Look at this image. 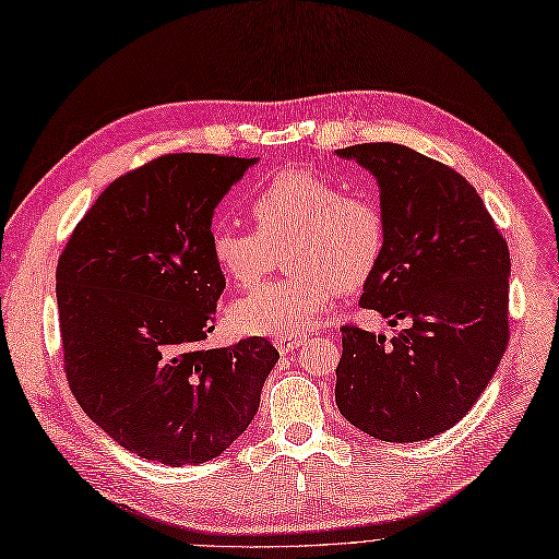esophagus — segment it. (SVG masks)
<instances>
[{
  "mask_svg": "<svg viewBox=\"0 0 559 559\" xmlns=\"http://www.w3.org/2000/svg\"><path fill=\"white\" fill-rule=\"evenodd\" d=\"M304 336H299V334H290V336H278L276 338V348H278V353H293V350H297L299 346H304Z\"/></svg>",
  "mask_w": 559,
  "mask_h": 559,
  "instance_id": "34e87169",
  "label": "esophagus"
}]
</instances>
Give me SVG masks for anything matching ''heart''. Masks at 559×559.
<instances>
[{
	"mask_svg": "<svg viewBox=\"0 0 559 559\" xmlns=\"http://www.w3.org/2000/svg\"><path fill=\"white\" fill-rule=\"evenodd\" d=\"M255 229L215 227L211 258L241 287L260 283L287 248L293 269L241 297L231 320L246 334H301L328 309L336 287L357 290L381 264L385 215L373 197L344 192L334 178L290 167L276 171L250 202Z\"/></svg>",
	"mask_w": 559,
	"mask_h": 559,
	"instance_id": "1",
	"label": "heart"
}]
</instances>
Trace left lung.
I'll return each instance as SVG.
<instances>
[{
	"label": "left lung",
	"mask_w": 559,
	"mask_h": 559,
	"mask_svg": "<svg viewBox=\"0 0 559 559\" xmlns=\"http://www.w3.org/2000/svg\"><path fill=\"white\" fill-rule=\"evenodd\" d=\"M373 174L385 250L359 304L411 328H341L336 406L369 437L413 443L472 411L509 346V246L474 186L400 143L336 151Z\"/></svg>",
	"instance_id": "left-lung-1"
}]
</instances>
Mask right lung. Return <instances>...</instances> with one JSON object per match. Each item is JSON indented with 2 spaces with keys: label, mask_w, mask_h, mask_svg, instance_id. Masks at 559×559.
<instances>
[{
  "label": "right lung",
  "mask_w": 559,
  "mask_h": 559,
  "mask_svg": "<svg viewBox=\"0 0 559 559\" xmlns=\"http://www.w3.org/2000/svg\"><path fill=\"white\" fill-rule=\"evenodd\" d=\"M258 157L162 155L106 188L56 274L67 381L87 418L169 466L218 457L253 423L278 350L204 348L225 276L211 221Z\"/></svg>",
  "instance_id": "right-lung-1"
}]
</instances>
